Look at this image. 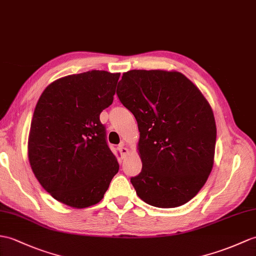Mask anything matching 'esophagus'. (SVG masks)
Returning <instances> with one entry per match:
<instances>
[{"label": "esophagus", "instance_id": "1", "mask_svg": "<svg viewBox=\"0 0 256 256\" xmlns=\"http://www.w3.org/2000/svg\"><path fill=\"white\" fill-rule=\"evenodd\" d=\"M118 150H120V154H121L123 157L126 156L128 154V150L126 146H124V144H121L120 146H118Z\"/></svg>", "mask_w": 256, "mask_h": 256}]
</instances>
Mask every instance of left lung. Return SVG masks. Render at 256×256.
Masks as SVG:
<instances>
[{
    "mask_svg": "<svg viewBox=\"0 0 256 256\" xmlns=\"http://www.w3.org/2000/svg\"><path fill=\"white\" fill-rule=\"evenodd\" d=\"M116 94L140 130L142 168L130 183L145 203L174 208L191 200L208 178L216 123L200 89L179 72L132 70Z\"/></svg>",
    "mask_w": 256,
    "mask_h": 256,
    "instance_id": "1",
    "label": "left lung"
}]
</instances>
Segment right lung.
<instances>
[{
  "instance_id": "obj_1",
  "label": "right lung",
  "mask_w": 256,
  "mask_h": 256,
  "mask_svg": "<svg viewBox=\"0 0 256 256\" xmlns=\"http://www.w3.org/2000/svg\"><path fill=\"white\" fill-rule=\"evenodd\" d=\"M120 73L68 75L41 94L30 126L28 158L52 198L85 208L102 200L118 164L106 142L101 111L114 102Z\"/></svg>"
}]
</instances>
